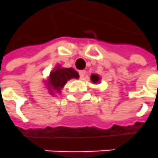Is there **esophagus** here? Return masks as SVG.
I'll use <instances>...</instances> for the list:
<instances>
[{"label":"esophagus","instance_id":"obj_1","mask_svg":"<svg viewBox=\"0 0 158 158\" xmlns=\"http://www.w3.org/2000/svg\"><path fill=\"white\" fill-rule=\"evenodd\" d=\"M85 74H86V71H85V70H81V71H79L80 78H81V79H83L84 77H85Z\"/></svg>","mask_w":158,"mask_h":158}]
</instances>
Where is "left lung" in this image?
Here are the masks:
<instances>
[{
	"mask_svg": "<svg viewBox=\"0 0 158 158\" xmlns=\"http://www.w3.org/2000/svg\"><path fill=\"white\" fill-rule=\"evenodd\" d=\"M90 80L93 83H99L100 80H101V77L97 74H92L90 76Z\"/></svg>",
	"mask_w": 158,
	"mask_h": 158,
	"instance_id": "8db88e82",
	"label": "left lung"
}]
</instances>
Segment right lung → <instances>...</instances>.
<instances>
[{
    "mask_svg": "<svg viewBox=\"0 0 158 158\" xmlns=\"http://www.w3.org/2000/svg\"><path fill=\"white\" fill-rule=\"evenodd\" d=\"M73 78H79V74L74 69L62 68L61 65H56L50 72L48 80L45 82L48 93L52 96L61 94V90L65 86L67 81Z\"/></svg>",
    "mask_w": 158,
    "mask_h": 158,
    "instance_id": "1",
    "label": "right lung"
}]
</instances>
